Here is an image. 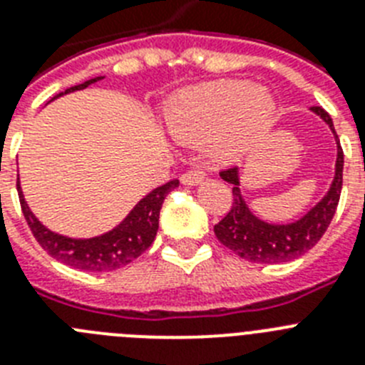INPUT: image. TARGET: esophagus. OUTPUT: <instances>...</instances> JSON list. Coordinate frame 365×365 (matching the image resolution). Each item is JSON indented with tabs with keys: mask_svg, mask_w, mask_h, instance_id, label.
Returning a JSON list of instances; mask_svg holds the SVG:
<instances>
[{
	"mask_svg": "<svg viewBox=\"0 0 365 365\" xmlns=\"http://www.w3.org/2000/svg\"><path fill=\"white\" fill-rule=\"evenodd\" d=\"M203 180H205V171H201V170H188V171H185L182 175H180V182L186 186L201 185Z\"/></svg>",
	"mask_w": 365,
	"mask_h": 365,
	"instance_id": "obj_1",
	"label": "esophagus"
}]
</instances>
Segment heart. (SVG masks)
<instances>
[{"label": "heart", "mask_w": 365, "mask_h": 365, "mask_svg": "<svg viewBox=\"0 0 365 365\" xmlns=\"http://www.w3.org/2000/svg\"><path fill=\"white\" fill-rule=\"evenodd\" d=\"M275 99L244 81H214L177 93L164 118L171 135L185 142L212 138L221 158H236L272 127Z\"/></svg>", "instance_id": "obj_1"}]
</instances>
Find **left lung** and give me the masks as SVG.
<instances>
[{
	"mask_svg": "<svg viewBox=\"0 0 365 365\" xmlns=\"http://www.w3.org/2000/svg\"><path fill=\"white\" fill-rule=\"evenodd\" d=\"M312 112L322 118L334 133L338 155H336V170L331 188L325 197L314 205L303 217L286 225H275L260 220L249 210L244 195L240 192L238 168H229L220 173L221 179L232 185V207L227 216L217 225H214V232L221 244L249 262L280 264L295 260L322 240L327 227L331 225L334 217L341 194V182H344V151L339 145L332 118L322 107H312Z\"/></svg>",
	"mask_w": 365,
	"mask_h": 365,
	"instance_id": "8db88e82",
	"label": "left lung"
}]
</instances>
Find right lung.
<instances>
[{
  "label": "right lung",
  "mask_w": 365,
  "mask_h": 365,
  "mask_svg": "<svg viewBox=\"0 0 365 365\" xmlns=\"http://www.w3.org/2000/svg\"><path fill=\"white\" fill-rule=\"evenodd\" d=\"M103 77H93L85 81L83 85L71 86L64 92L57 93L53 99L61 98L64 93L76 92L90 86L92 83H98ZM51 99V101H53ZM18 195H20L21 212L26 216L27 225L31 232L36 238L42 249L49 257H53L58 262L66 264L70 267H77L83 272H112L118 267L127 266L135 258L144 253L145 249L153 244L158 230V216L166 195L171 190L179 186V180L173 179L166 185L158 186L153 192H149L144 199H140L136 207L127 214V217L116 225L112 230L105 232L96 238H68V236L57 235L42 225L36 216L31 212L27 207L24 192L20 188V180L16 182Z\"/></svg>",
  "instance_id": "1"
}]
</instances>
